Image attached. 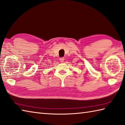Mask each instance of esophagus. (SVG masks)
Here are the masks:
<instances>
[{"label": "esophagus", "mask_w": 125, "mask_h": 125, "mask_svg": "<svg viewBox=\"0 0 125 125\" xmlns=\"http://www.w3.org/2000/svg\"><path fill=\"white\" fill-rule=\"evenodd\" d=\"M60 62H64V57L60 58Z\"/></svg>", "instance_id": "esophagus-1"}]
</instances>
